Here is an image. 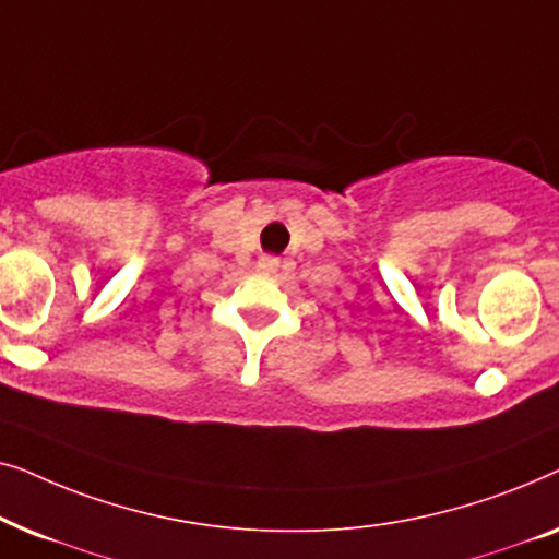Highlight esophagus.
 <instances>
[{
	"label": "esophagus",
	"mask_w": 559,
	"mask_h": 559,
	"mask_svg": "<svg viewBox=\"0 0 559 559\" xmlns=\"http://www.w3.org/2000/svg\"><path fill=\"white\" fill-rule=\"evenodd\" d=\"M280 257H262L259 259V270H262L264 274H274L280 270Z\"/></svg>",
	"instance_id": "esophagus-1"
}]
</instances>
